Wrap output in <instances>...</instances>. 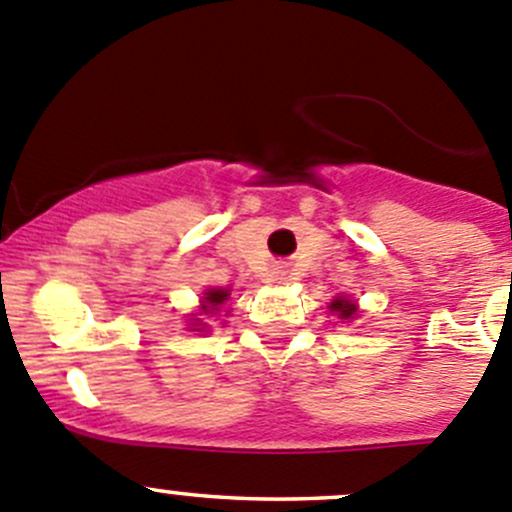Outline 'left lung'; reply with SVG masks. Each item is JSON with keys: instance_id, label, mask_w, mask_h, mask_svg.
Here are the masks:
<instances>
[{"instance_id": "8db88e82", "label": "left lung", "mask_w": 512, "mask_h": 512, "mask_svg": "<svg viewBox=\"0 0 512 512\" xmlns=\"http://www.w3.org/2000/svg\"><path fill=\"white\" fill-rule=\"evenodd\" d=\"M329 312L337 314L339 319H354L356 317V302H352L349 297H337V299H332V304H329Z\"/></svg>"}]
</instances>
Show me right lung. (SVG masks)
Returning <instances> with one entry per match:
<instances>
[{
    "label": "right lung",
    "mask_w": 512,
    "mask_h": 512,
    "mask_svg": "<svg viewBox=\"0 0 512 512\" xmlns=\"http://www.w3.org/2000/svg\"><path fill=\"white\" fill-rule=\"evenodd\" d=\"M230 292H232V289H227V287L205 289L203 299H200V312L193 314L190 329H193V332H203L205 322H203V319H198V317H215V314L223 309V304L227 302V299H230Z\"/></svg>",
    "instance_id": "obj_1"
}]
</instances>
